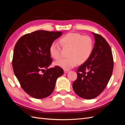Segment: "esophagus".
Returning <instances> with one entry per match:
<instances>
[{
  "mask_svg": "<svg viewBox=\"0 0 125 125\" xmlns=\"http://www.w3.org/2000/svg\"><path fill=\"white\" fill-rule=\"evenodd\" d=\"M69 71L68 70H64V73H68Z\"/></svg>",
  "mask_w": 125,
  "mask_h": 125,
  "instance_id": "obj_1",
  "label": "esophagus"
}]
</instances>
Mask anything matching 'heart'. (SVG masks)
<instances>
[{
	"label": "heart",
	"instance_id": "1",
	"mask_svg": "<svg viewBox=\"0 0 125 125\" xmlns=\"http://www.w3.org/2000/svg\"><path fill=\"white\" fill-rule=\"evenodd\" d=\"M64 48H69L67 56L68 57L63 58L55 62L56 65L69 70L76 66L78 62L83 63L89 59L93 50V41L88 36H82L77 33H69L62 37L59 41ZM51 56L54 59H59L60 49L56 43H52L49 48Z\"/></svg>",
	"mask_w": 125,
	"mask_h": 125
}]
</instances>
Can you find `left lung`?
<instances>
[{"label":"left lung","mask_w":125,"mask_h":125,"mask_svg":"<svg viewBox=\"0 0 125 125\" xmlns=\"http://www.w3.org/2000/svg\"><path fill=\"white\" fill-rule=\"evenodd\" d=\"M95 43L89 59L78 67L77 79L73 84L77 95L90 100L103 91L113 70V58L110 46L103 37L92 32Z\"/></svg>","instance_id":"left-lung-1"}]
</instances>
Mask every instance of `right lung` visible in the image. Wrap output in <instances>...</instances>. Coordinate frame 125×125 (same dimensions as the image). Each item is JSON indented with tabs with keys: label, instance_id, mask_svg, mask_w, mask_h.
Wrapping results in <instances>:
<instances>
[{
	"label": "right lung",
	"instance_id": "add662e5",
	"mask_svg": "<svg viewBox=\"0 0 125 125\" xmlns=\"http://www.w3.org/2000/svg\"><path fill=\"white\" fill-rule=\"evenodd\" d=\"M62 34V32L39 30L22 36L15 45L12 59L14 74L24 91L35 99L50 96L57 79L63 73L58 66L41 73L52 62L49 51L51 44Z\"/></svg>",
	"mask_w": 125,
	"mask_h": 125
}]
</instances>
